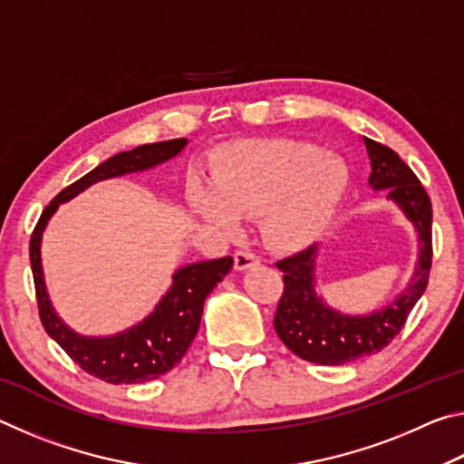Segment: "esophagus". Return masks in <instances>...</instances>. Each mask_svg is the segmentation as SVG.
<instances>
[{
	"mask_svg": "<svg viewBox=\"0 0 464 464\" xmlns=\"http://www.w3.org/2000/svg\"><path fill=\"white\" fill-rule=\"evenodd\" d=\"M257 264H260V257H257L256 254H251V251H237V254H235V270L243 272Z\"/></svg>",
	"mask_w": 464,
	"mask_h": 464,
	"instance_id": "esophagus-1",
	"label": "esophagus"
}]
</instances>
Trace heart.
I'll return each instance as SVG.
<instances>
[{"instance_id":"heart-1","label":"heart","mask_w":464,"mask_h":464,"mask_svg":"<svg viewBox=\"0 0 464 464\" xmlns=\"http://www.w3.org/2000/svg\"><path fill=\"white\" fill-rule=\"evenodd\" d=\"M348 186L337 157L301 140H260L235 149L215 171L213 190L188 196L202 221L227 235L241 231V218L262 217L268 246L304 249L324 237Z\"/></svg>"}]
</instances>
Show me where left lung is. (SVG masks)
<instances>
[{
    "mask_svg": "<svg viewBox=\"0 0 464 464\" xmlns=\"http://www.w3.org/2000/svg\"><path fill=\"white\" fill-rule=\"evenodd\" d=\"M371 160L368 186L384 192L418 233V262L407 286L391 303L366 315H348L329 304L315 290L317 246L280 260L285 293L280 296L274 329L282 343L313 364L340 366L381 352L401 332L405 319L428 286L431 268V202L410 166L392 149L362 139Z\"/></svg>",
    "mask_w": 464,
    "mask_h": 464,
    "instance_id": "obj_1",
    "label": "left lung"
}]
</instances>
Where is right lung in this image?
<instances>
[{"label":"right lung","instance_id":"right-lung-1","mask_svg":"<svg viewBox=\"0 0 464 464\" xmlns=\"http://www.w3.org/2000/svg\"><path fill=\"white\" fill-rule=\"evenodd\" d=\"M186 145L188 139L161 140V143L140 145L132 151H122L110 157L90 174H85L75 184L67 186L65 190L54 196L49 207L43 210L33 237H30V264H33L38 313H41L44 332L67 352V356L77 366L106 382H147L169 372L184 358L194 335L198 334L204 301L223 276L229 274L233 268V257L227 256L218 257V260L182 266L171 276L168 293L137 325L114 335H82L73 332L57 315L49 293H46L41 260L43 233L51 217L57 213L59 204L75 198L77 194L88 190L92 184L102 182V179L135 174V171H145L160 166V163H166L171 157L182 153Z\"/></svg>","mask_w":464,"mask_h":464}]
</instances>
